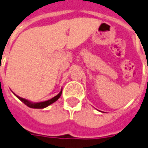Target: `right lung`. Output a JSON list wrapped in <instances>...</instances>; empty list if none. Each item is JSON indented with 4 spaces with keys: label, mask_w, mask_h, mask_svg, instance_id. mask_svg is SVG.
<instances>
[{
    "label": "right lung",
    "mask_w": 148,
    "mask_h": 148,
    "mask_svg": "<svg viewBox=\"0 0 148 148\" xmlns=\"http://www.w3.org/2000/svg\"><path fill=\"white\" fill-rule=\"evenodd\" d=\"M62 89L61 90V91L56 96H54L53 98L52 99H49V100H46V101H43V102H38V103H34V102H31L29 100H28V99H24V98H21L20 96L16 95H15L14 93V95L16 96L17 99H19L23 103H25V105L29 107H30V108H34V109H43V108H45V107H47L49 105H51L52 103H55L58 99H59L60 96L62 95Z\"/></svg>",
    "instance_id": "obj_1"
}]
</instances>
